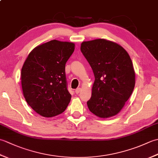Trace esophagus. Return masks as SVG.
Here are the masks:
<instances>
[{
    "instance_id": "esophagus-1",
    "label": "esophagus",
    "mask_w": 158,
    "mask_h": 158,
    "mask_svg": "<svg viewBox=\"0 0 158 158\" xmlns=\"http://www.w3.org/2000/svg\"><path fill=\"white\" fill-rule=\"evenodd\" d=\"M81 91V88H77V89H75V93L77 94H78Z\"/></svg>"
}]
</instances>
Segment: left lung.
Returning a JSON list of instances; mask_svg holds the SVG:
<instances>
[{
  "label": "left lung",
  "mask_w": 158,
  "mask_h": 158,
  "mask_svg": "<svg viewBox=\"0 0 158 158\" xmlns=\"http://www.w3.org/2000/svg\"><path fill=\"white\" fill-rule=\"evenodd\" d=\"M81 51L94 74L92 97L87 104L100 118L117 115L135 85V72L126 49L105 39L83 41Z\"/></svg>",
  "instance_id": "left-lung-1"
}]
</instances>
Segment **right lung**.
Returning a JSON list of instances; mask_svg holds the SVG:
<instances>
[{
  "instance_id": "obj_1",
  "label": "right lung",
  "mask_w": 158,
  "mask_h": 158,
  "mask_svg": "<svg viewBox=\"0 0 158 158\" xmlns=\"http://www.w3.org/2000/svg\"><path fill=\"white\" fill-rule=\"evenodd\" d=\"M75 43L52 40L36 46L22 69L23 95L40 115L52 117L66 110L71 99L67 89L65 64Z\"/></svg>"
}]
</instances>
